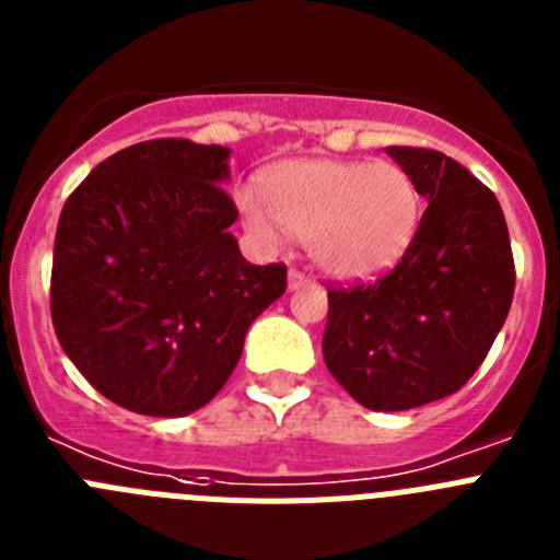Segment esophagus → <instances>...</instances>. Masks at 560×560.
I'll list each match as a JSON object with an SVG mask.
<instances>
[{"mask_svg":"<svg viewBox=\"0 0 560 560\" xmlns=\"http://www.w3.org/2000/svg\"><path fill=\"white\" fill-rule=\"evenodd\" d=\"M305 283H308V280H305L303 271H296V269L289 271V291H296L300 285H305Z\"/></svg>","mask_w":560,"mask_h":560,"instance_id":"obj_1","label":"esophagus"}]
</instances>
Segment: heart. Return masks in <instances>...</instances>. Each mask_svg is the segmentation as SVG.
<instances>
[{
	"mask_svg": "<svg viewBox=\"0 0 560 560\" xmlns=\"http://www.w3.org/2000/svg\"><path fill=\"white\" fill-rule=\"evenodd\" d=\"M264 192L237 196L246 230L264 244L305 235L314 264L339 280L387 271L420 224L418 182L395 162L289 160L266 176Z\"/></svg>",
	"mask_w": 560,
	"mask_h": 560,
	"instance_id": "heart-1",
	"label": "heart"
}]
</instances>
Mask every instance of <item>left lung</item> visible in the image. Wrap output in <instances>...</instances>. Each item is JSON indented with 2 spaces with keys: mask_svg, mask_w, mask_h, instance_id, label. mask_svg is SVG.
<instances>
[{
  "mask_svg": "<svg viewBox=\"0 0 560 560\" xmlns=\"http://www.w3.org/2000/svg\"><path fill=\"white\" fill-rule=\"evenodd\" d=\"M387 153L412 173L429 207L389 275L328 291L323 339L334 378L373 412L457 393L502 330L516 285L497 196L446 153Z\"/></svg>",
  "mask_w": 560,
  "mask_h": 560,
  "instance_id": "1",
  "label": "left lung"
}]
</instances>
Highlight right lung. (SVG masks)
Wrapping results in <instances>:
<instances>
[{"mask_svg": "<svg viewBox=\"0 0 560 560\" xmlns=\"http://www.w3.org/2000/svg\"><path fill=\"white\" fill-rule=\"evenodd\" d=\"M230 148L148 140L67 199L49 308L63 353L117 407L182 418L215 398L249 325L285 291L232 237Z\"/></svg>", "mask_w": 560, "mask_h": 560, "instance_id": "obj_1", "label": "right lung"}]
</instances>
